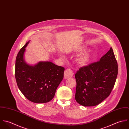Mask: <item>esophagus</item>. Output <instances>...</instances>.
<instances>
[{
	"label": "esophagus",
	"instance_id": "esophagus-1",
	"mask_svg": "<svg viewBox=\"0 0 129 129\" xmlns=\"http://www.w3.org/2000/svg\"><path fill=\"white\" fill-rule=\"evenodd\" d=\"M73 76V72L72 70L70 69H67L65 71H64V78L67 79L68 78L71 77Z\"/></svg>",
	"mask_w": 129,
	"mask_h": 129
}]
</instances>
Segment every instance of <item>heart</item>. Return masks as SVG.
<instances>
[{"label":"heart","mask_w":129,"mask_h":129,"mask_svg":"<svg viewBox=\"0 0 129 129\" xmlns=\"http://www.w3.org/2000/svg\"><path fill=\"white\" fill-rule=\"evenodd\" d=\"M83 48H82L80 50H82ZM90 59V54L88 52H85L82 54H81L78 57L76 61L78 64L80 66L85 65L89 61Z\"/></svg>","instance_id":"b5f03b06"}]
</instances>
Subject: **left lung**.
Returning <instances> with one entry per match:
<instances>
[{
  "label": "left lung",
  "instance_id": "obj_1",
  "mask_svg": "<svg viewBox=\"0 0 129 129\" xmlns=\"http://www.w3.org/2000/svg\"><path fill=\"white\" fill-rule=\"evenodd\" d=\"M118 64L112 48L98 62L84 66L75 74V100L85 107L95 106L110 94L118 75Z\"/></svg>",
  "mask_w": 129,
  "mask_h": 129
}]
</instances>
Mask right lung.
I'll return each mask as SVG.
<instances>
[{
    "label": "right lung",
    "instance_id": "right-lung-1",
    "mask_svg": "<svg viewBox=\"0 0 129 129\" xmlns=\"http://www.w3.org/2000/svg\"><path fill=\"white\" fill-rule=\"evenodd\" d=\"M29 43L20 50L16 58L15 76L17 86L31 102H49L63 80L65 69L50 61H40L34 66L27 64L24 53Z\"/></svg>",
    "mask_w": 129,
    "mask_h": 129
}]
</instances>
